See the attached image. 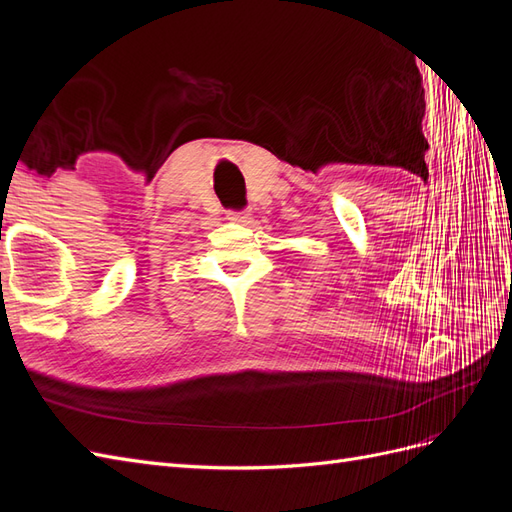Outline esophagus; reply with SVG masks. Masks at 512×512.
Instances as JSON below:
<instances>
[{"instance_id": "34e87169", "label": "esophagus", "mask_w": 512, "mask_h": 512, "mask_svg": "<svg viewBox=\"0 0 512 512\" xmlns=\"http://www.w3.org/2000/svg\"><path fill=\"white\" fill-rule=\"evenodd\" d=\"M250 211H230L228 213V220H232V222H239V224H247L250 222Z\"/></svg>"}]
</instances>
